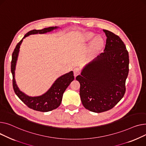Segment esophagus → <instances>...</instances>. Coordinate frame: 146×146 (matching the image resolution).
<instances>
[{
    "label": "esophagus",
    "mask_w": 146,
    "mask_h": 146,
    "mask_svg": "<svg viewBox=\"0 0 146 146\" xmlns=\"http://www.w3.org/2000/svg\"><path fill=\"white\" fill-rule=\"evenodd\" d=\"M73 71H74V75L75 77H76L77 75H79L81 72L80 68H75Z\"/></svg>",
    "instance_id": "34e87169"
}]
</instances>
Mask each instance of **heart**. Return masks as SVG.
<instances>
[{
    "label": "heart",
    "instance_id": "heart-1",
    "mask_svg": "<svg viewBox=\"0 0 146 146\" xmlns=\"http://www.w3.org/2000/svg\"><path fill=\"white\" fill-rule=\"evenodd\" d=\"M93 37V35L92 33H89L88 34V35H87L86 36V39L87 40H90L91 39H92V38ZM102 42V39L101 37L98 36V37H97L95 39H94V43H93V46L94 47H97L99 45H100Z\"/></svg>",
    "mask_w": 146,
    "mask_h": 146
}]
</instances>
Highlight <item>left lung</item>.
<instances>
[{
	"mask_svg": "<svg viewBox=\"0 0 146 146\" xmlns=\"http://www.w3.org/2000/svg\"><path fill=\"white\" fill-rule=\"evenodd\" d=\"M103 31L107 36L104 52L76 77L82 105L97 113L113 108L122 99L129 71V56L124 42L114 33Z\"/></svg>",
	"mask_w": 146,
	"mask_h": 146,
	"instance_id": "left-lung-1",
	"label": "left lung"
}]
</instances>
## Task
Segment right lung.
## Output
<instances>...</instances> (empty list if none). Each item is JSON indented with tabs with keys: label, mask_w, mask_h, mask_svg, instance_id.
Returning <instances> with one entry per match:
<instances>
[{
	"label": "right lung",
	"mask_w": 146,
	"mask_h": 146,
	"mask_svg": "<svg viewBox=\"0 0 146 146\" xmlns=\"http://www.w3.org/2000/svg\"><path fill=\"white\" fill-rule=\"evenodd\" d=\"M58 27H49L40 30L34 29L29 31L24 36L23 39L16 45L12 54L11 61V72L13 76V87L16 96L29 108L40 112H48L57 108L61 103L63 94L70 83L74 80L73 71L66 73L55 81L48 91L38 97H29L19 90L15 79V71L16 61L19 52L20 46L23 39L31 34L45 33L57 29Z\"/></svg>",
	"instance_id": "obj_1"
}]
</instances>
